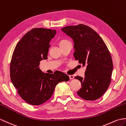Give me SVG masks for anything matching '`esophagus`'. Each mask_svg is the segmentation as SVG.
I'll return each mask as SVG.
<instances>
[{
  "mask_svg": "<svg viewBox=\"0 0 126 126\" xmlns=\"http://www.w3.org/2000/svg\"><path fill=\"white\" fill-rule=\"evenodd\" d=\"M69 78H70V79H72L74 78V76L73 75H70Z\"/></svg>",
  "mask_w": 126,
  "mask_h": 126,
  "instance_id": "obj_1",
  "label": "esophagus"
}]
</instances>
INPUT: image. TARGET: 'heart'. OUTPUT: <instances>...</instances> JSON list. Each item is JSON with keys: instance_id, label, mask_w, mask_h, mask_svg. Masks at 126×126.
I'll use <instances>...</instances> for the list:
<instances>
[{"instance_id": "heart-1", "label": "heart", "mask_w": 126, "mask_h": 126, "mask_svg": "<svg viewBox=\"0 0 126 126\" xmlns=\"http://www.w3.org/2000/svg\"><path fill=\"white\" fill-rule=\"evenodd\" d=\"M69 43H71V42L68 39H66V38H62V39H61L58 41V45H59L60 47H62L65 46Z\"/></svg>"}]
</instances>
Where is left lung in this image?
<instances>
[{"label": "left lung", "mask_w": 126, "mask_h": 126, "mask_svg": "<svg viewBox=\"0 0 126 126\" xmlns=\"http://www.w3.org/2000/svg\"><path fill=\"white\" fill-rule=\"evenodd\" d=\"M74 40V56L86 65L85 77L76 76L81 87L77 94L86 100L100 98L109 88L113 64L106 44L95 31L86 25L69 26L61 29Z\"/></svg>", "instance_id": "8db88e82"}]
</instances>
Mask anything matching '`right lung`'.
I'll return each instance as SVG.
<instances>
[{"mask_svg": "<svg viewBox=\"0 0 126 126\" xmlns=\"http://www.w3.org/2000/svg\"><path fill=\"white\" fill-rule=\"evenodd\" d=\"M56 30L35 28L27 32L17 43L10 64V77L19 95L26 103L40 105L51 98L56 85L69 77L59 71L43 73L40 62L47 59L49 42Z\"/></svg>", "mask_w": 126, "mask_h": 126, "instance_id": "right-lung-1", "label": "right lung"}]
</instances>
